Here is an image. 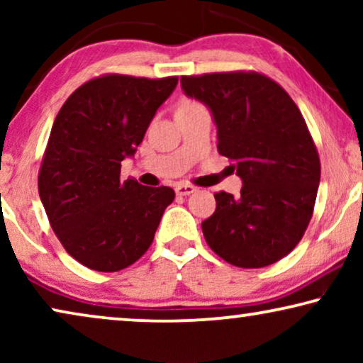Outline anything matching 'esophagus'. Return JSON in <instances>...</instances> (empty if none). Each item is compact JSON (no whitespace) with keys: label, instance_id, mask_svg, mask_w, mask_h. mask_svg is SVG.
Returning <instances> with one entry per match:
<instances>
[{"label":"esophagus","instance_id":"1","mask_svg":"<svg viewBox=\"0 0 363 363\" xmlns=\"http://www.w3.org/2000/svg\"><path fill=\"white\" fill-rule=\"evenodd\" d=\"M175 191H177V195L186 196V195H191L193 191H196V186L188 185V183H178V185L175 186Z\"/></svg>","mask_w":363,"mask_h":363}]
</instances>
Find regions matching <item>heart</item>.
I'll list each match as a JSON object with an SVG mask.
<instances>
[{
  "instance_id": "heart-1",
  "label": "heart",
  "mask_w": 363,
  "mask_h": 363,
  "mask_svg": "<svg viewBox=\"0 0 363 363\" xmlns=\"http://www.w3.org/2000/svg\"><path fill=\"white\" fill-rule=\"evenodd\" d=\"M180 106H196V102H193V101H183Z\"/></svg>"
}]
</instances>
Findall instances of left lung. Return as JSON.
Segmentation results:
<instances>
[{"instance_id":"1","label":"left lung","mask_w":363,"mask_h":363,"mask_svg":"<svg viewBox=\"0 0 363 363\" xmlns=\"http://www.w3.org/2000/svg\"><path fill=\"white\" fill-rule=\"evenodd\" d=\"M182 89L210 107L218 152L235 162L240 196L215 193L201 223L208 246L233 266L274 264L302 240L314 211L320 160L294 101L255 71L182 76Z\"/></svg>"}]
</instances>
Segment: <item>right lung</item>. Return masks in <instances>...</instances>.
I'll list each match as a JSON object with an SVG mask.
<instances>
[{
    "label": "right lung",
    "mask_w": 363,
    "mask_h": 363,
    "mask_svg": "<svg viewBox=\"0 0 363 363\" xmlns=\"http://www.w3.org/2000/svg\"><path fill=\"white\" fill-rule=\"evenodd\" d=\"M177 82L104 74L77 87L52 123L39 196L64 250L89 269L116 272L140 259L175 198L170 186L122 180L121 165Z\"/></svg>",
    "instance_id": "obj_1"
}]
</instances>
